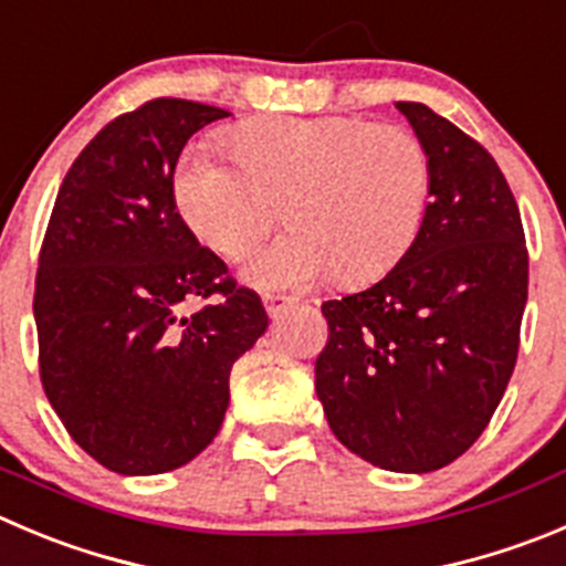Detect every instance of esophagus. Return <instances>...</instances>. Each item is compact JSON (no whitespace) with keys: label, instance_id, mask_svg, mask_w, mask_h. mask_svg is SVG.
<instances>
[{"label":"esophagus","instance_id":"34e87169","mask_svg":"<svg viewBox=\"0 0 566 566\" xmlns=\"http://www.w3.org/2000/svg\"><path fill=\"white\" fill-rule=\"evenodd\" d=\"M294 303H297V300L280 297V294H266V297H263V305H266V314L272 316V319H280V316L286 314V311L292 308Z\"/></svg>","mask_w":566,"mask_h":566}]
</instances>
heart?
Listing matches in <instances>:
<instances>
[{
  "label": "heart",
  "instance_id": "b5f03b06",
  "mask_svg": "<svg viewBox=\"0 0 566 566\" xmlns=\"http://www.w3.org/2000/svg\"><path fill=\"white\" fill-rule=\"evenodd\" d=\"M235 160L191 149L175 197L199 241L241 261L283 219L294 224L247 269L266 292L338 274L360 286L389 272L422 228L430 158L417 133L355 116L258 118L230 136Z\"/></svg>",
  "mask_w": 566,
  "mask_h": 566
}]
</instances>
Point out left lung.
Listing matches in <instances>:
<instances>
[{
  "instance_id": "left-lung-1",
  "label": "left lung",
  "mask_w": 566,
  "mask_h": 566,
  "mask_svg": "<svg viewBox=\"0 0 566 566\" xmlns=\"http://www.w3.org/2000/svg\"><path fill=\"white\" fill-rule=\"evenodd\" d=\"M397 111L430 158L422 228L373 289L322 305L316 397L344 448L433 472L475 444L503 400L528 303L516 199L492 155L422 102Z\"/></svg>"
}]
</instances>
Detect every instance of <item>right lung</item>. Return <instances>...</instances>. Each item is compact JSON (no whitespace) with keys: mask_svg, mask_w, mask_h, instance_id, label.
Returning <instances> with one entry per match:
<instances>
[{"mask_svg":"<svg viewBox=\"0 0 566 566\" xmlns=\"http://www.w3.org/2000/svg\"><path fill=\"white\" fill-rule=\"evenodd\" d=\"M224 116L153 99L113 118L52 208L32 300L41 384L69 436L118 475L197 459L222 428L230 369L269 325L177 213V158ZM191 298L212 303L188 317Z\"/></svg>","mask_w":566,"mask_h":566,"instance_id":"add662e5","label":"right lung"}]
</instances>
